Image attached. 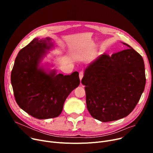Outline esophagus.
Segmentation results:
<instances>
[{
  "mask_svg": "<svg viewBox=\"0 0 153 153\" xmlns=\"http://www.w3.org/2000/svg\"><path fill=\"white\" fill-rule=\"evenodd\" d=\"M83 76H84V72H83V71H81L79 72V78H80V79L82 80Z\"/></svg>",
  "mask_w": 153,
  "mask_h": 153,
  "instance_id": "34e87169",
  "label": "esophagus"
}]
</instances>
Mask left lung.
<instances>
[{
	"label": "left lung",
	"instance_id": "left-lung-1",
	"mask_svg": "<svg viewBox=\"0 0 153 153\" xmlns=\"http://www.w3.org/2000/svg\"><path fill=\"white\" fill-rule=\"evenodd\" d=\"M128 48L111 55L105 53L85 70L82 84L91 116L103 122L129 115L137 105L146 84L142 56Z\"/></svg>",
	"mask_w": 153,
	"mask_h": 153
}]
</instances>
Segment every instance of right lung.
<instances>
[{
	"label": "right lung",
	"instance_id": "1",
	"mask_svg": "<svg viewBox=\"0 0 153 153\" xmlns=\"http://www.w3.org/2000/svg\"><path fill=\"white\" fill-rule=\"evenodd\" d=\"M51 39L35 38L19 51L11 72L16 102L27 114L38 119L58 117L69 94L80 84L79 73L46 74L39 64L53 46Z\"/></svg>",
	"mask_w": 153,
	"mask_h": 153
}]
</instances>
